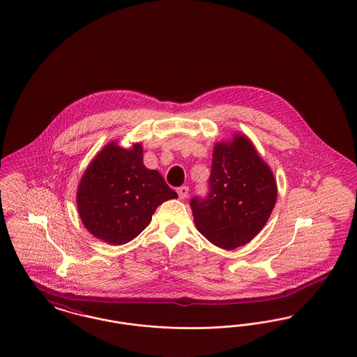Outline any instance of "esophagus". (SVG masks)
Segmentation results:
<instances>
[{
	"label": "esophagus",
	"instance_id": "esophagus-1",
	"mask_svg": "<svg viewBox=\"0 0 357 357\" xmlns=\"http://www.w3.org/2000/svg\"><path fill=\"white\" fill-rule=\"evenodd\" d=\"M176 192H178V195H179L181 199H185L187 195H188V187H187V185H182V187H179V188L176 190Z\"/></svg>",
	"mask_w": 357,
	"mask_h": 357
}]
</instances>
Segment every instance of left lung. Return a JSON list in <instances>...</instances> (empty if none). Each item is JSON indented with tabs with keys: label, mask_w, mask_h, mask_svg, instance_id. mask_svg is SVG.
<instances>
[{
	"label": "left lung",
	"mask_w": 357,
	"mask_h": 357,
	"mask_svg": "<svg viewBox=\"0 0 357 357\" xmlns=\"http://www.w3.org/2000/svg\"><path fill=\"white\" fill-rule=\"evenodd\" d=\"M276 197L271 169L251 141L236 134L231 142L215 144L208 194L194 197L190 206L195 226L207 241L235 250L264 227Z\"/></svg>",
	"instance_id": "obj_1"
}]
</instances>
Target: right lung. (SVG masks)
Wrapping results in <instances>:
<instances>
[{
    "instance_id": "right-lung-1",
    "label": "right lung",
    "mask_w": 357,
    "mask_h": 357,
    "mask_svg": "<svg viewBox=\"0 0 357 357\" xmlns=\"http://www.w3.org/2000/svg\"><path fill=\"white\" fill-rule=\"evenodd\" d=\"M178 198L157 170L143 165V149L109 143L91 160L78 185L77 207L91 235L125 244L151 222L158 206Z\"/></svg>"
}]
</instances>
